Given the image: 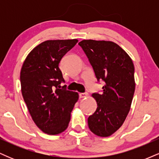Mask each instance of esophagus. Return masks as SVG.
I'll list each match as a JSON object with an SVG mask.
<instances>
[{
  "label": "esophagus",
  "instance_id": "1",
  "mask_svg": "<svg viewBox=\"0 0 159 159\" xmlns=\"http://www.w3.org/2000/svg\"><path fill=\"white\" fill-rule=\"evenodd\" d=\"M87 93H79L80 98H85L87 97Z\"/></svg>",
  "mask_w": 159,
  "mask_h": 159
}]
</instances>
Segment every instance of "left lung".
Listing matches in <instances>:
<instances>
[{"mask_svg":"<svg viewBox=\"0 0 159 159\" xmlns=\"http://www.w3.org/2000/svg\"><path fill=\"white\" fill-rule=\"evenodd\" d=\"M78 45L97 81L105 83L102 93L92 95L97 108L88 117L89 129L96 135L108 137L121 127L130 111L135 90L134 64L129 54L113 42L88 39Z\"/></svg>","mask_w":159,"mask_h":159,"instance_id":"obj_1","label":"left lung"}]
</instances>
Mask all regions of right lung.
<instances>
[{
	"label": "right lung",
	"instance_id": "obj_1",
	"mask_svg": "<svg viewBox=\"0 0 159 159\" xmlns=\"http://www.w3.org/2000/svg\"><path fill=\"white\" fill-rule=\"evenodd\" d=\"M77 39L47 40L34 48L20 73L21 93L36 125L48 134L67 129L78 94L61 87L64 79L59 63Z\"/></svg>",
	"mask_w": 159,
	"mask_h": 159
}]
</instances>
